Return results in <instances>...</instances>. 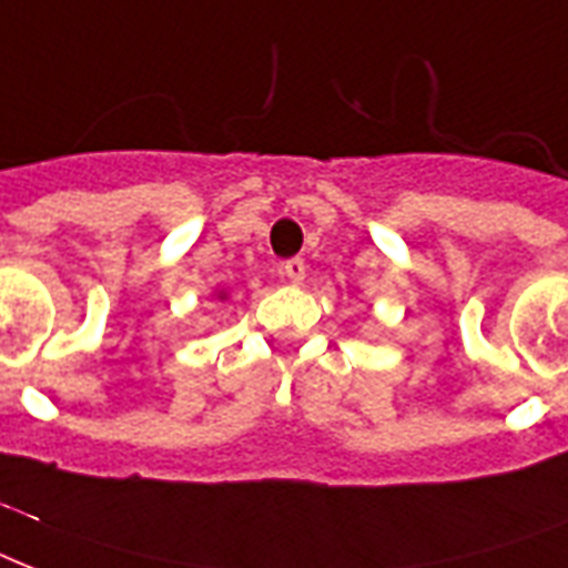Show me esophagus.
Masks as SVG:
<instances>
[{
	"instance_id": "34e87169",
	"label": "esophagus",
	"mask_w": 568,
	"mask_h": 568,
	"mask_svg": "<svg viewBox=\"0 0 568 568\" xmlns=\"http://www.w3.org/2000/svg\"><path fill=\"white\" fill-rule=\"evenodd\" d=\"M305 272L307 266L302 257H290V261L281 263V275L287 281H293V284H302V281H305Z\"/></svg>"
}]
</instances>
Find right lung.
Wrapping results in <instances>:
<instances>
[{
    "label": "right lung",
    "instance_id": "add662e5",
    "mask_svg": "<svg viewBox=\"0 0 568 568\" xmlns=\"http://www.w3.org/2000/svg\"><path fill=\"white\" fill-rule=\"evenodd\" d=\"M219 298H224V296H219Z\"/></svg>",
    "mask_w": 568,
    "mask_h": 568
}]
</instances>
